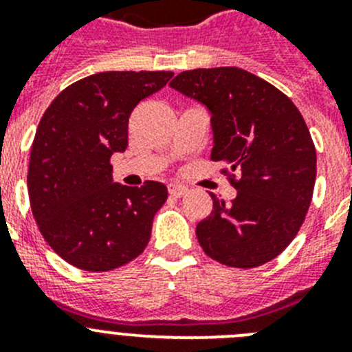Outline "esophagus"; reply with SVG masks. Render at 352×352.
I'll use <instances>...</instances> for the list:
<instances>
[{
    "mask_svg": "<svg viewBox=\"0 0 352 352\" xmlns=\"http://www.w3.org/2000/svg\"><path fill=\"white\" fill-rule=\"evenodd\" d=\"M167 190H169V194L174 195V197H182L186 192V186L179 185V183H169V185H167Z\"/></svg>",
    "mask_w": 352,
    "mask_h": 352,
    "instance_id": "esophagus-1",
    "label": "esophagus"
}]
</instances>
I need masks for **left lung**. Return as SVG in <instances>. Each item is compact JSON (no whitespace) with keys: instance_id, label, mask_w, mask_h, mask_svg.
<instances>
[{"instance_id":"left-lung-1","label":"left lung","mask_w":352,"mask_h":352,"mask_svg":"<svg viewBox=\"0 0 352 352\" xmlns=\"http://www.w3.org/2000/svg\"><path fill=\"white\" fill-rule=\"evenodd\" d=\"M169 86L211 114V160L223 162L238 194H214L197 223L199 245L232 268L275 259L300 231L316 183V148L301 113L273 84L238 67L195 68Z\"/></svg>"}]
</instances>
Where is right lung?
Listing matches in <instances>:
<instances>
[{
    "instance_id": "add662e5",
    "label": "right lung",
    "mask_w": 352,
    "mask_h": 352,
    "mask_svg": "<svg viewBox=\"0 0 352 352\" xmlns=\"http://www.w3.org/2000/svg\"><path fill=\"white\" fill-rule=\"evenodd\" d=\"M173 72H98L56 96L31 146L28 192L52 250L86 272H109L142 254L167 186L113 182L114 153L129 146V118Z\"/></svg>"
}]
</instances>
